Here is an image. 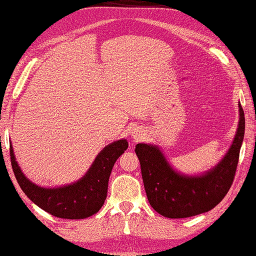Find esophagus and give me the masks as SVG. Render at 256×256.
I'll return each instance as SVG.
<instances>
[{
	"instance_id": "1",
	"label": "esophagus",
	"mask_w": 256,
	"mask_h": 256,
	"mask_svg": "<svg viewBox=\"0 0 256 256\" xmlns=\"http://www.w3.org/2000/svg\"><path fill=\"white\" fill-rule=\"evenodd\" d=\"M132 136H133V138L136 139V140H138V139L140 138V136H141L139 131H133V132H132Z\"/></svg>"
}]
</instances>
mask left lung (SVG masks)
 Wrapping results in <instances>:
<instances>
[{
  "instance_id": "left-lung-1",
  "label": "left lung",
  "mask_w": 256,
  "mask_h": 256,
  "mask_svg": "<svg viewBox=\"0 0 256 256\" xmlns=\"http://www.w3.org/2000/svg\"><path fill=\"white\" fill-rule=\"evenodd\" d=\"M239 126L230 150L212 170L200 177L176 172L158 147L136 146L144 190L155 212L169 218H185L209 212L224 199L234 182L245 134V115L239 104Z\"/></svg>"
}]
</instances>
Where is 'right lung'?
Here are the masks:
<instances>
[{
  "label": "right lung",
  "instance_id": "right-lung-1",
  "mask_svg": "<svg viewBox=\"0 0 256 256\" xmlns=\"http://www.w3.org/2000/svg\"><path fill=\"white\" fill-rule=\"evenodd\" d=\"M128 147L126 140L108 144L98 155L84 178L58 188H44L30 182L19 169L11 146L10 160L19 186L38 207L60 218L80 220L94 215L104 206L112 166Z\"/></svg>",
  "mask_w": 256,
  "mask_h": 256
}]
</instances>
